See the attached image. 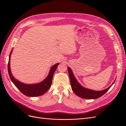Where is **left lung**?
<instances>
[{
  "mask_svg": "<svg viewBox=\"0 0 126 126\" xmlns=\"http://www.w3.org/2000/svg\"><path fill=\"white\" fill-rule=\"evenodd\" d=\"M68 70L70 79L72 89L73 91L75 93V94L79 96V97L87 99H94L99 98L101 97L102 95L105 94L109 90L111 86H112L111 85L108 88H106V89L101 91H95L92 90L87 89V88H85L81 86L78 82V81L76 79L75 76H74L71 69L69 67H68ZM115 81H114L112 84L114 83Z\"/></svg>",
  "mask_w": 126,
  "mask_h": 126,
  "instance_id": "left-lung-1",
  "label": "left lung"
}]
</instances>
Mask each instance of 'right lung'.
<instances>
[{
  "mask_svg": "<svg viewBox=\"0 0 126 126\" xmlns=\"http://www.w3.org/2000/svg\"><path fill=\"white\" fill-rule=\"evenodd\" d=\"M12 51L13 49L10 54L8 65H7L8 68H8V72L10 77L15 85L17 87V88H18L19 90L22 94L26 96H28V97H38V96L41 95L45 94L49 90V88L51 85L53 74L56 71L59 63H56L52 66L48 76L42 82L34 84H24L15 79L11 73L10 70V62L11 54L12 52Z\"/></svg>",
  "mask_w": 126,
  "mask_h": 126,
  "instance_id": "1",
  "label": "right lung"
}]
</instances>
